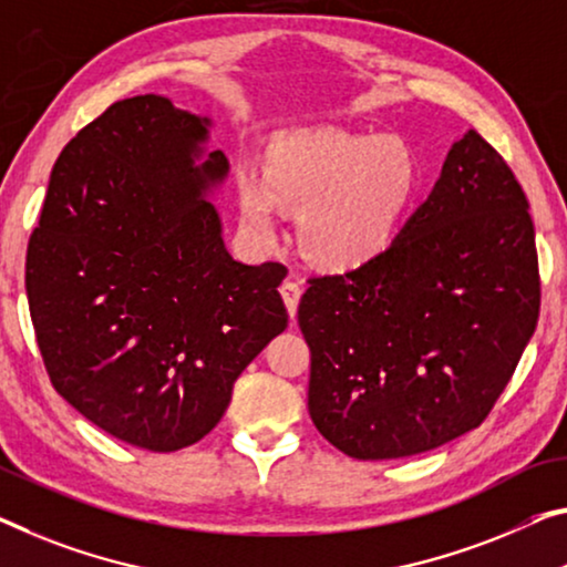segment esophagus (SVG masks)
<instances>
[{
	"mask_svg": "<svg viewBox=\"0 0 567 567\" xmlns=\"http://www.w3.org/2000/svg\"><path fill=\"white\" fill-rule=\"evenodd\" d=\"M281 299L286 303V311H289V317H296V309H299V299H301V284L299 281H284L281 284Z\"/></svg>",
	"mask_w": 567,
	"mask_h": 567,
	"instance_id": "1",
	"label": "esophagus"
}]
</instances>
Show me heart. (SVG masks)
<instances>
[{"mask_svg": "<svg viewBox=\"0 0 567 567\" xmlns=\"http://www.w3.org/2000/svg\"><path fill=\"white\" fill-rule=\"evenodd\" d=\"M260 177H238L248 230L274 238L278 205L296 207L301 254L324 271L344 274L393 246L421 187V164L395 136L309 128L274 138Z\"/></svg>", "mask_w": 567, "mask_h": 567, "instance_id": "obj_1", "label": "heart"}]
</instances>
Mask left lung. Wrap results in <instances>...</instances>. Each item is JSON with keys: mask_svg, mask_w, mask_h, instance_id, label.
<instances>
[{"mask_svg": "<svg viewBox=\"0 0 567 567\" xmlns=\"http://www.w3.org/2000/svg\"><path fill=\"white\" fill-rule=\"evenodd\" d=\"M527 207L507 162L472 128L385 254L311 278L299 303L309 415L334 449L403 458L482 425L537 327Z\"/></svg>", "mask_w": 567, "mask_h": 567, "instance_id": "left-lung-1", "label": "left lung"}]
</instances>
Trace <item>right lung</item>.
<instances>
[{
	"label": "right lung",
	"mask_w": 567,
	"mask_h": 567,
	"mask_svg": "<svg viewBox=\"0 0 567 567\" xmlns=\"http://www.w3.org/2000/svg\"><path fill=\"white\" fill-rule=\"evenodd\" d=\"M213 121L134 95L50 174L24 266L52 388L113 439L169 454L210 433L233 382L281 334L286 268L233 260L210 193Z\"/></svg>",
	"instance_id": "right-lung-1"
}]
</instances>
